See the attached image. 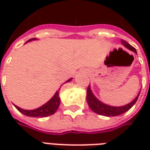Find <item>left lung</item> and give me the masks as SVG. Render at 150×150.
Listing matches in <instances>:
<instances>
[{
    "label": "left lung",
    "mask_w": 150,
    "mask_h": 150,
    "mask_svg": "<svg viewBox=\"0 0 150 150\" xmlns=\"http://www.w3.org/2000/svg\"><path fill=\"white\" fill-rule=\"evenodd\" d=\"M121 42L126 48H128L129 50H132V51L137 54V50H136L135 48L132 47L131 45H129L126 41L122 40ZM139 95H140V92L137 96V97L129 104L121 106V107H114V106H110V105L104 104V103H102V102L99 100L97 98L93 95L91 90V88H90V85H89L88 90H87V101H88V104L90 108L94 112L97 113L99 115H102V116H116L121 115V114L125 113L127 111H129L135 104V103L137 102L139 97Z\"/></svg>",
    "instance_id": "8db88e82"
}]
</instances>
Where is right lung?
I'll list each match as a JSON object with an SVG mask.
<instances>
[{
    "label": "right lung",
    "mask_w": 150,
    "mask_h": 150,
    "mask_svg": "<svg viewBox=\"0 0 150 150\" xmlns=\"http://www.w3.org/2000/svg\"><path fill=\"white\" fill-rule=\"evenodd\" d=\"M35 39L36 38H31V39L28 40V42H30L32 40ZM71 79H70L66 83L70 82ZM59 104H60V98H59V91H56L54 96L47 103H46L41 107L38 108L36 109H34V110H25V109H22V108L18 107L16 105H14V106L20 112L24 114L25 116H31V117H45V116L53 115L54 113L55 112L57 109H58V108H59Z\"/></svg>",
    "instance_id": "1"
}]
</instances>
